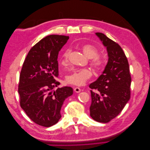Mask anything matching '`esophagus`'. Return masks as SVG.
Wrapping results in <instances>:
<instances>
[{"label":"esophagus","instance_id":"1","mask_svg":"<svg viewBox=\"0 0 150 150\" xmlns=\"http://www.w3.org/2000/svg\"><path fill=\"white\" fill-rule=\"evenodd\" d=\"M74 91L76 92V93H80L81 92V89L79 88H78V87H76V88H74Z\"/></svg>","mask_w":150,"mask_h":150}]
</instances>
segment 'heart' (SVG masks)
Returning <instances> with one entry per match:
<instances>
[{
	"label": "heart",
	"mask_w": 150,
	"mask_h": 150,
	"mask_svg": "<svg viewBox=\"0 0 150 150\" xmlns=\"http://www.w3.org/2000/svg\"><path fill=\"white\" fill-rule=\"evenodd\" d=\"M84 55L90 59V65L94 70L97 71L102 70L106 64V61L103 56L98 55L99 49L93 44H84L81 46ZM71 50L67 49L63 52L61 58V64L66 66L69 60V56ZM92 76V72L88 68L75 69L72 73L66 77V82L68 84L76 86H81L84 84L86 81L89 79Z\"/></svg>",
	"instance_id": "b5f03b06"
}]
</instances>
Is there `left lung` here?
<instances>
[{
    "label": "left lung",
    "instance_id": "left-lung-1",
    "mask_svg": "<svg viewBox=\"0 0 150 150\" xmlns=\"http://www.w3.org/2000/svg\"><path fill=\"white\" fill-rule=\"evenodd\" d=\"M107 49L108 61L102 74L89 87L91 104L90 116L98 122H108L118 115L130 99L131 78L125 52L118 44L96 33Z\"/></svg>",
    "mask_w": 150,
    "mask_h": 150
}]
</instances>
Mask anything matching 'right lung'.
<instances>
[{"label": "right lung", "instance_id": "right-lung-1", "mask_svg": "<svg viewBox=\"0 0 150 150\" xmlns=\"http://www.w3.org/2000/svg\"><path fill=\"white\" fill-rule=\"evenodd\" d=\"M69 36L50 35L30 49L21 71L19 88L20 105L35 123L44 127L56 124L61 117L65 99L73 93L71 87L52 89L60 83L58 77L59 52Z\"/></svg>", "mask_w": 150, "mask_h": 150}]
</instances>
